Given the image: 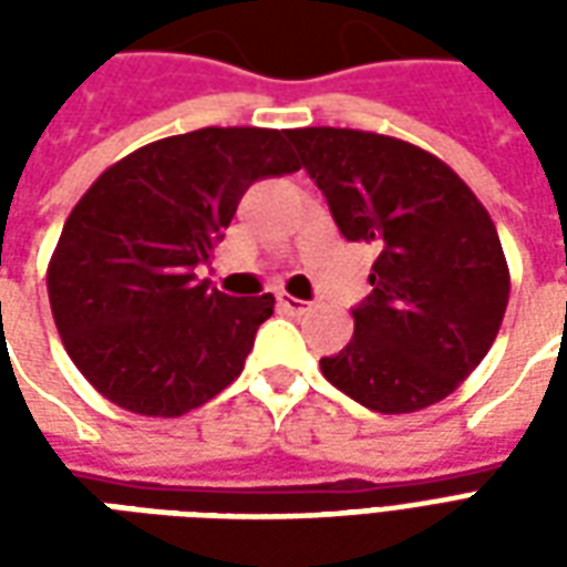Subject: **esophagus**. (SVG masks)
Segmentation results:
<instances>
[{
    "mask_svg": "<svg viewBox=\"0 0 567 567\" xmlns=\"http://www.w3.org/2000/svg\"><path fill=\"white\" fill-rule=\"evenodd\" d=\"M279 307H282L288 316H303V312H309L307 300H300V297L291 295H279Z\"/></svg>",
    "mask_w": 567,
    "mask_h": 567,
    "instance_id": "obj_1",
    "label": "esophagus"
}]
</instances>
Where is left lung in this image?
<instances>
[{
    "label": "left lung",
    "instance_id": "obj_1",
    "mask_svg": "<svg viewBox=\"0 0 567 567\" xmlns=\"http://www.w3.org/2000/svg\"><path fill=\"white\" fill-rule=\"evenodd\" d=\"M349 243H373L355 333L324 380L377 413H416L462 385L498 337L511 270L495 224L446 163L394 136L288 130Z\"/></svg>",
    "mask_w": 567,
    "mask_h": 567
}]
</instances>
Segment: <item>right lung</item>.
Listing matches in <instances>:
<instances>
[{
  "label": "right lung",
  "instance_id": "right-lung-1",
  "mask_svg": "<svg viewBox=\"0 0 567 567\" xmlns=\"http://www.w3.org/2000/svg\"><path fill=\"white\" fill-rule=\"evenodd\" d=\"M288 130L203 127L142 145L69 212L48 297L69 358L140 416H185L243 373L272 295L197 279L258 178L297 173Z\"/></svg>",
  "mask_w": 567,
  "mask_h": 567
}]
</instances>
